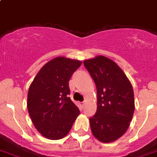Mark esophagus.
Listing matches in <instances>:
<instances>
[{
    "instance_id": "esophagus-1",
    "label": "esophagus",
    "mask_w": 157,
    "mask_h": 157,
    "mask_svg": "<svg viewBox=\"0 0 157 157\" xmlns=\"http://www.w3.org/2000/svg\"><path fill=\"white\" fill-rule=\"evenodd\" d=\"M80 105L82 108H84V105H85V102H84V101H81V102H80Z\"/></svg>"
}]
</instances>
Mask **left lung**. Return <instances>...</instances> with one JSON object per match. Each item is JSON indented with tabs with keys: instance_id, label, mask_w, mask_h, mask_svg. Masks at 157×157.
<instances>
[{
	"instance_id": "left-lung-1",
	"label": "left lung",
	"mask_w": 157,
	"mask_h": 157,
	"mask_svg": "<svg viewBox=\"0 0 157 157\" xmlns=\"http://www.w3.org/2000/svg\"><path fill=\"white\" fill-rule=\"evenodd\" d=\"M97 88V111L89 118L92 134L101 142H112L128 130L135 111L131 84L116 63L104 56L84 62Z\"/></svg>"
}]
</instances>
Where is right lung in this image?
I'll list each match as a JSON object with an SVG mask.
<instances>
[{"label": "right lung", "instance_id": "right-lung-1", "mask_svg": "<svg viewBox=\"0 0 157 157\" xmlns=\"http://www.w3.org/2000/svg\"><path fill=\"white\" fill-rule=\"evenodd\" d=\"M81 62L57 57L38 72L28 91L27 108L35 128L45 138L57 140L69 133L78 107L69 97V81Z\"/></svg>", "mask_w": 157, "mask_h": 157}]
</instances>
